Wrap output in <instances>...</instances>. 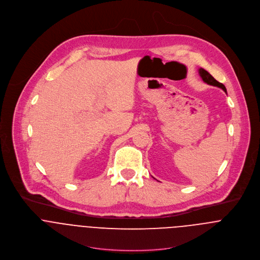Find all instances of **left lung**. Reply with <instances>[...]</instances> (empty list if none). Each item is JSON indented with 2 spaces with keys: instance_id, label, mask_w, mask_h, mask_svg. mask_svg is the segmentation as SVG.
<instances>
[{
  "instance_id": "left-lung-1",
  "label": "left lung",
  "mask_w": 260,
  "mask_h": 260,
  "mask_svg": "<svg viewBox=\"0 0 260 260\" xmlns=\"http://www.w3.org/2000/svg\"><path fill=\"white\" fill-rule=\"evenodd\" d=\"M198 71H199L200 77L202 78V80H203L205 83H207V84H209V85H212V86L219 87V88H221V89L226 93V89H225L224 85H223L222 83H219L218 81H216L206 70H204L203 68H200Z\"/></svg>"
}]
</instances>
